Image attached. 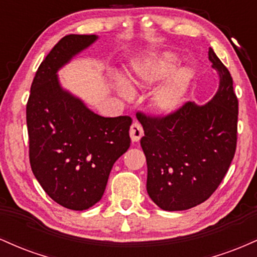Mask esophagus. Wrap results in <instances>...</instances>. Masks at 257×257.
I'll list each match as a JSON object with an SVG mask.
<instances>
[{
	"label": "esophagus",
	"instance_id": "1",
	"mask_svg": "<svg viewBox=\"0 0 257 257\" xmlns=\"http://www.w3.org/2000/svg\"><path fill=\"white\" fill-rule=\"evenodd\" d=\"M129 133H131V138H132L133 143H138V141L143 138L144 129H143V126H141L140 123L134 122L131 126V132Z\"/></svg>",
	"mask_w": 257,
	"mask_h": 257
}]
</instances>
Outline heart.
I'll list each match as a JSON object with an SVG mask.
<instances>
[{
	"label": "heart",
	"mask_w": 257,
	"mask_h": 257,
	"mask_svg": "<svg viewBox=\"0 0 257 257\" xmlns=\"http://www.w3.org/2000/svg\"><path fill=\"white\" fill-rule=\"evenodd\" d=\"M178 57L173 53H166L159 57L145 59L144 61L135 65L134 73L131 78V84L133 87H145V85L158 83L167 78L174 71L178 65ZM191 78H192V70L190 67H180L174 71L167 79L166 83L156 91L155 96H153L155 107L161 112L175 110L184 98V94L187 89ZM117 88H118L119 93L125 98L131 95L128 88L120 82L117 84Z\"/></svg>",
	"instance_id": "obj_1"
}]
</instances>
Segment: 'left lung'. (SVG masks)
I'll return each mask as SVG.
<instances>
[{
    "mask_svg": "<svg viewBox=\"0 0 257 257\" xmlns=\"http://www.w3.org/2000/svg\"><path fill=\"white\" fill-rule=\"evenodd\" d=\"M209 60L219 73L213 99L187 101L161 117L139 113L140 144L147 162V193L167 211L187 210L205 202L225 178L237 147L238 99L228 69L211 48Z\"/></svg>",
    "mask_w": 257,
    "mask_h": 257,
    "instance_id": "1",
    "label": "left lung"
}]
</instances>
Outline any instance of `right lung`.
<instances>
[{
	"label": "right lung",
	"mask_w": 257,
	"mask_h": 257,
	"mask_svg": "<svg viewBox=\"0 0 257 257\" xmlns=\"http://www.w3.org/2000/svg\"><path fill=\"white\" fill-rule=\"evenodd\" d=\"M96 40L61 38L38 67L26 105L32 173L54 202L71 210L101 199L114 162L131 146V117L99 116L59 83L58 70Z\"/></svg>",
	"instance_id": "obj_1"
}]
</instances>
